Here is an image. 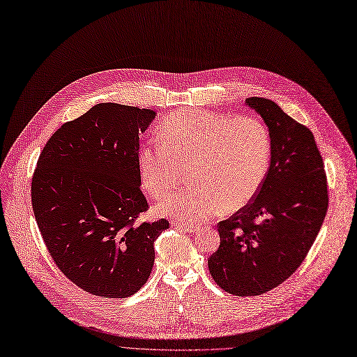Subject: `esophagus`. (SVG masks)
<instances>
[{"label":"esophagus","mask_w":357,"mask_h":357,"mask_svg":"<svg viewBox=\"0 0 357 357\" xmlns=\"http://www.w3.org/2000/svg\"><path fill=\"white\" fill-rule=\"evenodd\" d=\"M172 226H176L179 230L187 231V234H194L197 230V226L192 223H183V222H172Z\"/></svg>","instance_id":"34e87169"}]
</instances>
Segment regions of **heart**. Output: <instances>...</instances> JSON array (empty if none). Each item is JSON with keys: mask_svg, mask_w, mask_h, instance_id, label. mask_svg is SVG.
Returning a JSON list of instances; mask_svg holds the SVG:
<instances>
[{"mask_svg": "<svg viewBox=\"0 0 357 357\" xmlns=\"http://www.w3.org/2000/svg\"><path fill=\"white\" fill-rule=\"evenodd\" d=\"M160 146L138 154L143 190L162 198L183 181L191 187L165 198L158 213L183 223H199L213 215L250 204L264 183L271 159V135L257 116L208 111H179L162 122Z\"/></svg>", "mask_w": 357, "mask_h": 357, "instance_id": "heart-1", "label": "heart"}]
</instances>
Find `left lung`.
I'll list each match as a JSON object with an SVG mask.
<instances>
[{"label":"left lung","instance_id":"1","mask_svg":"<svg viewBox=\"0 0 357 357\" xmlns=\"http://www.w3.org/2000/svg\"><path fill=\"white\" fill-rule=\"evenodd\" d=\"M267 126L271 159L250 204L217 225L220 246L208 259L213 280L236 296L266 293L296 271L328 208L327 178L314 134L264 98L245 100Z\"/></svg>","mask_w":357,"mask_h":357}]
</instances>
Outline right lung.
Segmentation results:
<instances>
[{
  "label": "right lung",
  "instance_id": "obj_1",
  "mask_svg": "<svg viewBox=\"0 0 357 357\" xmlns=\"http://www.w3.org/2000/svg\"><path fill=\"white\" fill-rule=\"evenodd\" d=\"M156 111L98 103L45 144L32 179V206L58 268L83 290L128 298L147 282L154 242L169 222L135 225L149 208L138 150Z\"/></svg>",
  "mask_w": 357,
  "mask_h": 357
}]
</instances>
